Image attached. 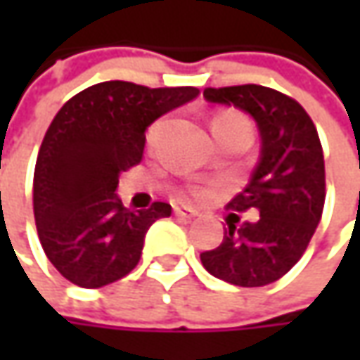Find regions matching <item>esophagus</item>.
Segmentation results:
<instances>
[{
  "label": "esophagus",
  "mask_w": 360,
  "mask_h": 360,
  "mask_svg": "<svg viewBox=\"0 0 360 360\" xmlns=\"http://www.w3.org/2000/svg\"><path fill=\"white\" fill-rule=\"evenodd\" d=\"M174 212L180 218H196L198 216V210H194L190 206H174Z\"/></svg>",
  "instance_id": "1"
}]
</instances>
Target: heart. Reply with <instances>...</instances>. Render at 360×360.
Instances as JSON below:
<instances>
[{"instance_id":"b5f03b06","label":"heart","mask_w":360,"mask_h":360,"mask_svg":"<svg viewBox=\"0 0 360 360\" xmlns=\"http://www.w3.org/2000/svg\"><path fill=\"white\" fill-rule=\"evenodd\" d=\"M218 122H240V124H246V122H244V120H242L240 116H234V114H226V116H218V118L214 120V124H218ZM214 124H212V126H214ZM194 194H196V196H200L202 192H200V190H194Z\"/></svg>"}]
</instances>
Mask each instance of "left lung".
<instances>
[{"mask_svg": "<svg viewBox=\"0 0 360 360\" xmlns=\"http://www.w3.org/2000/svg\"><path fill=\"white\" fill-rule=\"evenodd\" d=\"M204 98L250 114L262 148L248 186L229 202L236 212H258V220L229 222L220 246L200 255L202 264L236 286L276 283L304 255L323 216L325 156L319 131L297 100L266 86L206 88Z\"/></svg>", "mask_w": 360, "mask_h": 360, "instance_id": "left-lung-1", "label": "left lung"}]
</instances>
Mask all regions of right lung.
I'll return each mask as SVG.
<instances>
[{
    "mask_svg": "<svg viewBox=\"0 0 360 360\" xmlns=\"http://www.w3.org/2000/svg\"><path fill=\"white\" fill-rule=\"evenodd\" d=\"M198 94L112 79L76 94L51 120L35 162L34 216L41 248L63 278L100 288L136 269L146 232L172 206L126 208L116 194L120 172L140 164L146 128Z\"/></svg>",
    "mask_w": 360,
    "mask_h": 360,
    "instance_id": "obj_1",
    "label": "right lung"
}]
</instances>
